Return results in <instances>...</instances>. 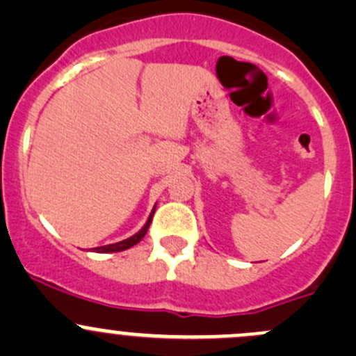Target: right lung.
<instances>
[{"mask_svg": "<svg viewBox=\"0 0 356 356\" xmlns=\"http://www.w3.org/2000/svg\"><path fill=\"white\" fill-rule=\"evenodd\" d=\"M153 213H155V208H153L152 215H149V218H148V222H146V224H145V227H143L141 231L138 232V234H134V236H132V238H129V239H124V241H120V243H115V245L99 246V248H96L95 251H99V253H115V251H124V250H127V248H131V246L138 245V243L141 241L143 238H145L146 232H148L149 224H152Z\"/></svg>", "mask_w": 356, "mask_h": 356, "instance_id": "right-lung-1", "label": "right lung"}]
</instances>
